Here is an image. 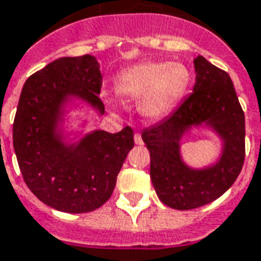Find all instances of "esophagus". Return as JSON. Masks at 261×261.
I'll use <instances>...</instances> for the list:
<instances>
[{
	"label": "esophagus",
	"mask_w": 261,
	"mask_h": 261,
	"mask_svg": "<svg viewBox=\"0 0 261 261\" xmlns=\"http://www.w3.org/2000/svg\"><path fill=\"white\" fill-rule=\"evenodd\" d=\"M134 141H136V144H138V145H142V144H144L141 133H136V134H134Z\"/></svg>",
	"instance_id": "34e87169"
}]
</instances>
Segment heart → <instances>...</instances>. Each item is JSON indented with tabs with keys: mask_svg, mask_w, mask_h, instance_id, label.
<instances>
[{
	"mask_svg": "<svg viewBox=\"0 0 261 261\" xmlns=\"http://www.w3.org/2000/svg\"><path fill=\"white\" fill-rule=\"evenodd\" d=\"M190 70L181 63L146 62L124 71L116 82L121 98L140 101V111L150 119L163 117L185 95Z\"/></svg>",
	"mask_w": 261,
	"mask_h": 261,
	"instance_id": "heart-1",
	"label": "heart"
}]
</instances>
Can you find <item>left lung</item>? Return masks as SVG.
<instances>
[{
  "label": "left lung",
  "mask_w": 261,
  "mask_h": 261,
  "mask_svg": "<svg viewBox=\"0 0 261 261\" xmlns=\"http://www.w3.org/2000/svg\"><path fill=\"white\" fill-rule=\"evenodd\" d=\"M194 91L169 117L142 131L150 153V178L171 209L191 210L213 202L238 178L245 160V115L231 77L203 57L194 59ZM207 122L224 140L216 165L190 169L179 156V140L191 125Z\"/></svg>",
  "instance_id": "obj_1"
}]
</instances>
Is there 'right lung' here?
Listing matches in <instances>:
<instances>
[{"mask_svg":"<svg viewBox=\"0 0 261 261\" xmlns=\"http://www.w3.org/2000/svg\"><path fill=\"white\" fill-rule=\"evenodd\" d=\"M102 74L91 55L59 58L29 77L13 120V149L23 179L42 203L65 213H88L113 194L116 178L134 146L131 127L111 134L96 130L76 145L57 134L67 96L105 112L98 94Z\"/></svg>","mask_w":261,"mask_h":261,"instance_id":"1","label":"right lung"}]
</instances>
